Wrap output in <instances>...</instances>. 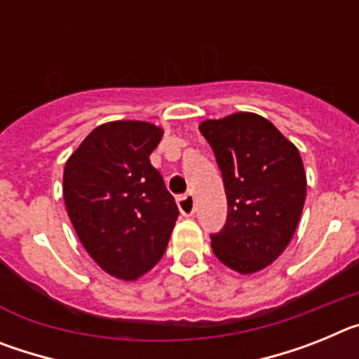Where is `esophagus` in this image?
<instances>
[{
    "mask_svg": "<svg viewBox=\"0 0 359 359\" xmlns=\"http://www.w3.org/2000/svg\"><path fill=\"white\" fill-rule=\"evenodd\" d=\"M177 208L182 212L185 217H190V215L196 212V198L194 194H185L177 199Z\"/></svg>",
    "mask_w": 359,
    "mask_h": 359,
    "instance_id": "34e87169",
    "label": "esophagus"
}]
</instances>
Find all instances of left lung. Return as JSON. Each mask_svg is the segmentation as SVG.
I'll list each match as a JSON object with an SVG mask.
<instances>
[{"mask_svg":"<svg viewBox=\"0 0 359 359\" xmlns=\"http://www.w3.org/2000/svg\"><path fill=\"white\" fill-rule=\"evenodd\" d=\"M199 131L214 151L228 201L212 250L237 273H257L287 248L302 215L307 180L300 152L269 120L246 111L205 120Z\"/></svg>","mask_w":359,"mask_h":359,"instance_id":"left-lung-1","label":"left lung"}]
</instances>
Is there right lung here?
<instances>
[{
	"mask_svg": "<svg viewBox=\"0 0 359 359\" xmlns=\"http://www.w3.org/2000/svg\"><path fill=\"white\" fill-rule=\"evenodd\" d=\"M161 136L151 122L102 123L65 165L62 194L79 241L120 280H138L158 264L180 215L149 160Z\"/></svg>",
	"mask_w": 359,
	"mask_h": 359,
	"instance_id": "1",
	"label": "right lung"
}]
</instances>
